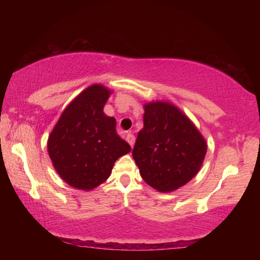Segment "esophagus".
<instances>
[{"label": "esophagus", "instance_id": "34e87169", "mask_svg": "<svg viewBox=\"0 0 260 260\" xmlns=\"http://www.w3.org/2000/svg\"><path fill=\"white\" fill-rule=\"evenodd\" d=\"M126 140H127V142H128L129 144H131V147L133 148V146H134V142H135V136L132 134V133H128L126 135Z\"/></svg>", "mask_w": 260, "mask_h": 260}]
</instances>
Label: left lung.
<instances>
[{
    "mask_svg": "<svg viewBox=\"0 0 260 260\" xmlns=\"http://www.w3.org/2000/svg\"><path fill=\"white\" fill-rule=\"evenodd\" d=\"M206 149L204 138L181 110L161 101L144 105L133 158L149 186L160 192L184 186L200 171Z\"/></svg>",
    "mask_w": 260,
    "mask_h": 260,
    "instance_id": "8db88e82",
    "label": "left lung"
}]
</instances>
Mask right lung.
<instances>
[{
  "label": "right lung",
  "instance_id": "add662e5",
  "mask_svg": "<svg viewBox=\"0 0 260 260\" xmlns=\"http://www.w3.org/2000/svg\"><path fill=\"white\" fill-rule=\"evenodd\" d=\"M110 94L98 83L86 88L64 110L48 139V153L57 173L81 190L103 183L118 158L132 150L117 134L116 119L103 112Z\"/></svg>",
  "mask_w": 260,
  "mask_h": 260
}]
</instances>
